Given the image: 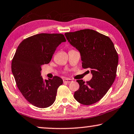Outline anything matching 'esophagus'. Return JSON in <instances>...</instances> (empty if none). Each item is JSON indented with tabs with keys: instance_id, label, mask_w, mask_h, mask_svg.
I'll return each instance as SVG.
<instances>
[{
	"instance_id": "esophagus-1",
	"label": "esophagus",
	"mask_w": 134,
	"mask_h": 134,
	"mask_svg": "<svg viewBox=\"0 0 134 134\" xmlns=\"http://www.w3.org/2000/svg\"><path fill=\"white\" fill-rule=\"evenodd\" d=\"M72 80L71 79H69V78H65V79H63V82H72Z\"/></svg>"
}]
</instances>
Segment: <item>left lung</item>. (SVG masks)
<instances>
[{"label":"left lung","instance_id":"8db88e82","mask_svg":"<svg viewBox=\"0 0 134 134\" xmlns=\"http://www.w3.org/2000/svg\"><path fill=\"white\" fill-rule=\"evenodd\" d=\"M66 39L80 51L83 68L93 74L88 81L77 80L80 88L74 98L80 103L90 105L104 97L116 76L118 54L111 39L90 29L66 32Z\"/></svg>","mask_w":134,"mask_h":134}]
</instances>
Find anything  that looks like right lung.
<instances>
[{"label": "right lung", "mask_w": 134, "mask_h": 134, "mask_svg": "<svg viewBox=\"0 0 134 134\" xmlns=\"http://www.w3.org/2000/svg\"><path fill=\"white\" fill-rule=\"evenodd\" d=\"M65 41L62 34L41 33L24 39L17 48L12 60V74L19 90L34 106L46 108L56 100L63 80L58 76L44 80L41 66L50 62L57 47Z\"/></svg>", "instance_id": "1"}]
</instances>
